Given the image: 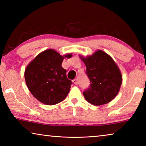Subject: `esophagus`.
I'll return each mask as SVG.
<instances>
[{
	"instance_id": "1",
	"label": "esophagus",
	"mask_w": 146,
	"mask_h": 146,
	"mask_svg": "<svg viewBox=\"0 0 146 146\" xmlns=\"http://www.w3.org/2000/svg\"><path fill=\"white\" fill-rule=\"evenodd\" d=\"M73 83L75 85L77 84V79H74V80H73Z\"/></svg>"
}]
</instances>
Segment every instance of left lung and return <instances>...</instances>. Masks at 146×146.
<instances>
[{"label": "left lung", "instance_id": "obj_1", "mask_svg": "<svg viewBox=\"0 0 146 146\" xmlns=\"http://www.w3.org/2000/svg\"><path fill=\"white\" fill-rule=\"evenodd\" d=\"M90 85L84 91L85 99L95 106L111 102L119 91L122 76L117 64L110 56L101 50L82 58Z\"/></svg>", "mask_w": 146, "mask_h": 146}]
</instances>
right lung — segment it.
<instances>
[{
	"label": "right lung",
	"instance_id": "right-lung-1",
	"mask_svg": "<svg viewBox=\"0 0 146 146\" xmlns=\"http://www.w3.org/2000/svg\"><path fill=\"white\" fill-rule=\"evenodd\" d=\"M71 54L66 55L71 57ZM64 56L53 49L39 54L27 66L24 73L26 85L36 99L47 105L63 101L70 92L72 82L62 67Z\"/></svg>",
	"mask_w": 146,
	"mask_h": 146
}]
</instances>
